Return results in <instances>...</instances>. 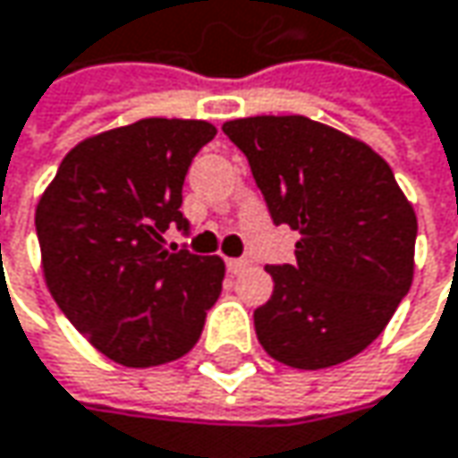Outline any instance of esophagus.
Here are the masks:
<instances>
[{"instance_id": "1", "label": "esophagus", "mask_w": 458, "mask_h": 458, "mask_svg": "<svg viewBox=\"0 0 458 458\" xmlns=\"http://www.w3.org/2000/svg\"><path fill=\"white\" fill-rule=\"evenodd\" d=\"M225 265H228V272H233V275H238V272L243 270V267H246L249 262H246V259H228Z\"/></svg>"}]
</instances>
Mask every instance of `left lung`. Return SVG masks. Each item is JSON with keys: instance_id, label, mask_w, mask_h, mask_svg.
I'll use <instances>...</instances> for the list:
<instances>
[{"instance_id": "obj_1", "label": "left lung", "mask_w": 458, "mask_h": 458, "mask_svg": "<svg viewBox=\"0 0 458 458\" xmlns=\"http://www.w3.org/2000/svg\"><path fill=\"white\" fill-rule=\"evenodd\" d=\"M272 223L299 230L296 262L265 267L272 296L254 312L262 349L296 369L364 352L411 288L417 215L388 162L304 114L228 120Z\"/></svg>"}]
</instances>
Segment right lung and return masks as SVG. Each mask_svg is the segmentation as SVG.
I'll return each instance as SVG.
<instances>
[{"instance_id": "obj_1", "label": "right lung", "mask_w": 458, "mask_h": 458, "mask_svg": "<svg viewBox=\"0 0 458 458\" xmlns=\"http://www.w3.org/2000/svg\"><path fill=\"white\" fill-rule=\"evenodd\" d=\"M207 120L146 117L83 139L36 204L47 288L86 341L123 367L188 353L223 291L225 262L165 249Z\"/></svg>"}]
</instances>
